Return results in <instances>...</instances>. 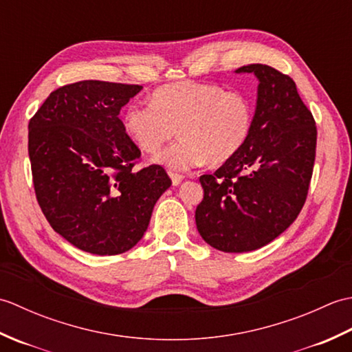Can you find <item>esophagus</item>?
Here are the masks:
<instances>
[{"instance_id":"1","label":"esophagus","mask_w":352,"mask_h":352,"mask_svg":"<svg viewBox=\"0 0 352 352\" xmlns=\"http://www.w3.org/2000/svg\"><path fill=\"white\" fill-rule=\"evenodd\" d=\"M169 177H170V180H172V184H174V186H178V184H180L182 182H183V175L182 174H177V172H169Z\"/></svg>"}]
</instances>
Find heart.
<instances>
[{"instance_id": "1", "label": "heart", "mask_w": 352, "mask_h": 352, "mask_svg": "<svg viewBox=\"0 0 352 352\" xmlns=\"http://www.w3.org/2000/svg\"><path fill=\"white\" fill-rule=\"evenodd\" d=\"M252 118V102L245 92L184 81L159 87L149 104H130L122 121L130 139L145 153L159 151L178 130L182 139L157 155V162L184 170L233 159L250 138Z\"/></svg>"}]
</instances>
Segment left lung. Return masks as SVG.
Masks as SVG:
<instances>
[{
  "instance_id": "8db88e82",
  "label": "left lung",
  "mask_w": 352,
  "mask_h": 352,
  "mask_svg": "<svg viewBox=\"0 0 352 352\" xmlns=\"http://www.w3.org/2000/svg\"><path fill=\"white\" fill-rule=\"evenodd\" d=\"M237 72L260 81L252 130L233 159L199 177L204 198L195 212L201 237L223 252L261 248L298 218L316 157V122L295 81L261 63Z\"/></svg>"
}]
</instances>
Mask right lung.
<instances>
[{
  "label": "right lung",
  "instance_id": "right-lung-1",
  "mask_svg": "<svg viewBox=\"0 0 352 352\" xmlns=\"http://www.w3.org/2000/svg\"><path fill=\"white\" fill-rule=\"evenodd\" d=\"M140 89L98 80L66 85L28 122L37 203L52 230L86 252L133 248L172 184L160 164L134 170L142 154L119 111Z\"/></svg>",
  "mask_w": 352,
  "mask_h": 352
}]
</instances>
